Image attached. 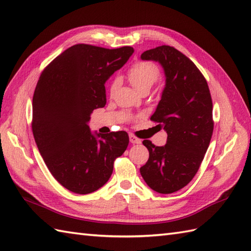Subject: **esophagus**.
<instances>
[{
  "mask_svg": "<svg viewBox=\"0 0 251 251\" xmlns=\"http://www.w3.org/2000/svg\"><path fill=\"white\" fill-rule=\"evenodd\" d=\"M129 141L131 143H134V145H135V143H137V145H138V143H141V140L139 139V138H137L134 135H129Z\"/></svg>",
  "mask_w": 251,
  "mask_h": 251,
  "instance_id": "esophagus-1",
  "label": "esophagus"
}]
</instances>
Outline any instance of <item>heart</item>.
I'll list each match as a JSON object with an SVG mask.
<instances>
[{"label": "heart", "instance_id": "obj_1", "mask_svg": "<svg viewBox=\"0 0 251 251\" xmlns=\"http://www.w3.org/2000/svg\"><path fill=\"white\" fill-rule=\"evenodd\" d=\"M128 78L138 92L141 93L143 90H150L154 84H156L161 78V71L159 68L152 62L140 61L135 63L128 71ZM119 79L112 83L111 89H114Z\"/></svg>", "mask_w": 251, "mask_h": 251}]
</instances>
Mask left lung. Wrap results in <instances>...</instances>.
Segmentation results:
<instances>
[{
	"label": "left lung",
	"instance_id": "1",
	"mask_svg": "<svg viewBox=\"0 0 251 251\" xmlns=\"http://www.w3.org/2000/svg\"><path fill=\"white\" fill-rule=\"evenodd\" d=\"M141 59L164 69L166 84L151 120L167 132V142L156 147L143 140L149 159L140 174L157 193H174L194 178L209 147L214 131L209 87L193 61L175 47L146 50Z\"/></svg>",
	"mask_w": 251,
	"mask_h": 251
}]
</instances>
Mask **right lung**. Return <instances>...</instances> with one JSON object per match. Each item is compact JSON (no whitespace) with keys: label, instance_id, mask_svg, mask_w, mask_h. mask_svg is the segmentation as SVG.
<instances>
[{"label":"right lung","instance_id":"obj_1","mask_svg":"<svg viewBox=\"0 0 251 251\" xmlns=\"http://www.w3.org/2000/svg\"><path fill=\"white\" fill-rule=\"evenodd\" d=\"M134 52L76 44L56 57L37 81L32 131L50 174L77 194L97 191L110 179L116 157L128 146L126 131L92 134L90 114L106 103L104 83Z\"/></svg>","mask_w":251,"mask_h":251}]
</instances>
